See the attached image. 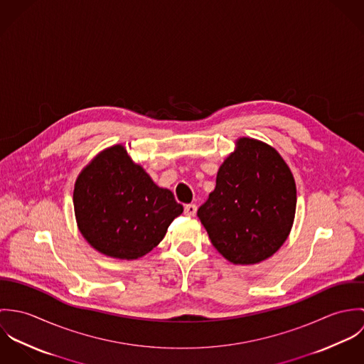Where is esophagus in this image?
<instances>
[{
    "label": "esophagus",
    "instance_id": "34e87169",
    "mask_svg": "<svg viewBox=\"0 0 364 364\" xmlns=\"http://www.w3.org/2000/svg\"><path fill=\"white\" fill-rule=\"evenodd\" d=\"M196 210H198L196 205H186L185 206V214L189 215V217H193L196 214Z\"/></svg>",
    "mask_w": 364,
    "mask_h": 364
}]
</instances>
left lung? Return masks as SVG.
<instances>
[{
    "label": "left lung",
    "mask_w": 364,
    "mask_h": 364,
    "mask_svg": "<svg viewBox=\"0 0 364 364\" xmlns=\"http://www.w3.org/2000/svg\"><path fill=\"white\" fill-rule=\"evenodd\" d=\"M297 205L294 176L272 146L240 137L220 165L198 215L213 247L234 264L270 258L289 238Z\"/></svg>",
    "instance_id": "obj_1"
}]
</instances>
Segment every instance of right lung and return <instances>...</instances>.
<instances>
[{
	"instance_id": "right-lung-1",
	"label": "right lung",
	"mask_w": 364,
	"mask_h": 364,
	"mask_svg": "<svg viewBox=\"0 0 364 364\" xmlns=\"http://www.w3.org/2000/svg\"><path fill=\"white\" fill-rule=\"evenodd\" d=\"M73 203L85 241L105 257L122 260L151 252L183 211L173 193L154 183L123 144L105 149L82 168Z\"/></svg>"
}]
</instances>
